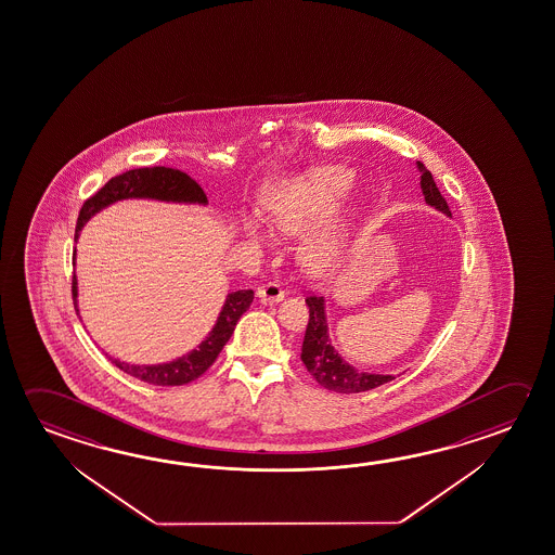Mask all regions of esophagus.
<instances>
[{
  "label": "esophagus",
  "instance_id": "obj_1",
  "mask_svg": "<svg viewBox=\"0 0 555 555\" xmlns=\"http://www.w3.org/2000/svg\"><path fill=\"white\" fill-rule=\"evenodd\" d=\"M257 296H259L261 304H279V301L284 300L286 292L282 291L281 284L267 282V284H263V286L257 291Z\"/></svg>",
  "mask_w": 555,
  "mask_h": 555
}]
</instances>
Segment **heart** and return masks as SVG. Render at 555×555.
<instances>
[{
    "label": "heart",
    "mask_w": 555,
    "mask_h": 555,
    "mask_svg": "<svg viewBox=\"0 0 555 555\" xmlns=\"http://www.w3.org/2000/svg\"><path fill=\"white\" fill-rule=\"evenodd\" d=\"M354 186V176L347 167H313L298 176L286 177L271 189L267 196V210L281 232L298 234L306 227L312 228L301 235L298 257L310 271H325L337 261L345 240V225L330 215ZM245 232L263 242L261 218L251 215L245 222Z\"/></svg>",
    "instance_id": "heart-1"
}]
</instances>
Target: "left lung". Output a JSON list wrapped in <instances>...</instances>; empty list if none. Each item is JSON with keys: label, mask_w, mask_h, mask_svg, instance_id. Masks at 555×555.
<instances>
[{"label": "left lung", "mask_w": 555, "mask_h": 555, "mask_svg": "<svg viewBox=\"0 0 555 555\" xmlns=\"http://www.w3.org/2000/svg\"><path fill=\"white\" fill-rule=\"evenodd\" d=\"M417 169L421 173V191L425 196V203L442 215L452 216L447 201L440 195L437 183L430 176V171L425 169L421 162H417ZM306 304L310 308V320H308L306 335L301 340L300 359L320 386L331 389V391H337V393H359V391L378 388L382 384L393 379L391 374L364 372L343 359V354L335 349L330 337L325 298L308 296Z\"/></svg>", "instance_id": "left-lung-1"}]
</instances>
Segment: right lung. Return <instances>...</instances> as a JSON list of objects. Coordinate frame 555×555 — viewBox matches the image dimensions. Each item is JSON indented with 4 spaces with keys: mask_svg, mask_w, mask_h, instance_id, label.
Listing matches in <instances>:
<instances>
[{
    "mask_svg": "<svg viewBox=\"0 0 555 555\" xmlns=\"http://www.w3.org/2000/svg\"><path fill=\"white\" fill-rule=\"evenodd\" d=\"M130 198H150V201L171 203V205H208L205 191L179 169H171V167L132 169L122 176L113 177L107 185L98 191V195L91 196L88 203L81 206L78 225H76V242L79 240L81 230L86 228L93 216L105 210L107 206L120 203V201H130ZM74 261H76V254H74ZM72 292H74V308L81 320L76 274H74ZM251 301H254V291L228 292L212 330L208 331V335L196 345L195 349L189 350L183 357H177L167 362H157V364H132L127 360L115 359L111 354L107 357L117 369L127 372L134 378L147 382V384L183 386V384L198 378L218 359L220 350L224 349L225 343L232 337L237 320L244 315L245 311L249 310Z\"/></svg>",
    "mask_w": 555,
    "mask_h": 555,
    "instance_id": "obj_1",
    "label": "right lung"
}]
</instances>
